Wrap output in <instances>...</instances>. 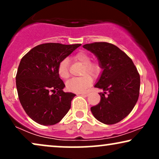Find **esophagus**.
Masks as SVG:
<instances>
[{"instance_id": "34e87169", "label": "esophagus", "mask_w": 159, "mask_h": 159, "mask_svg": "<svg viewBox=\"0 0 159 159\" xmlns=\"http://www.w3.org/2000/svg\"><path fill=\"white\" fill-rule=\"evenodd\" d=\"M89 92H83V93H81V94L82 96H84V97H87L89 95Z\"/></svg>"}]
</instances>
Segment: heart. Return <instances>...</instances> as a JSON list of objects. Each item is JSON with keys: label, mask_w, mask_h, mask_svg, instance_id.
I'll use <instances>...</instances> for the list:
<instances>
[{"label": "heart", "mask_w": 159, "mask_h": 159, "mask_svg": "<svg viewBox=\"0 0 159 159\" xmlns=\"http://www.w3.org/2000/svg\"><path fill=\"white\" fill-rule=\"evenodd\" d=\"M75 59L84 65L81 77L73 78L67 82L66 87L70 92L81 93L85 92L92 84V77H98L101 72V67L98 62H91V58L85 52H79L75 56ZM57 72L62 79H67L70 77L68 59H64L58 65ZM89 75H88V74Z\"/></svg>", "instance_id": "heart-1"}]
</instances>
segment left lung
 <instances>
[{
	"mask_svg": "<svg viewBox=\"0 0 159 159\" xmlns=\"http://www.w3.org/2000/svg\"><path fill=\"white\" fill-rule=\"evenodd\" d=\"M83 47L98 58L103 71L94 87L100 101L91 107L98 121L106 125L117 123L133 110L139 95L140 76L131 59L113 44L94 43Z\"/></svg>",
	"mask_w": 159,
	"mask_h": 159,
	"instance_id": "left-lung-1",
	"label": "left lung"
}]
</instances>
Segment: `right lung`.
Here are the masks:
<instances>
[{"label":"right lung","mask_w":159,"mask_h":159,"mask_svg":"<svg viewBox=\"0 0 159 159\" xmlns=\"http://www.w3.org/2000/svg\"><path fill=\"white\" fill-rule=\"evenodd\" d=\"M81 44L45 43L36 46L22 58L16 86L25 113L34 121L52 125L61 121L75 94L65 92V84L57 72L59 62Z\"/></svg>","instance_id":"right-lung-1"}]
</instances>
